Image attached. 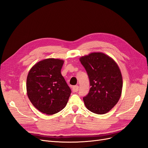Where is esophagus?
Listing matches in <instances>:
<instances>
[{
  "label": "esophagus",
  "instance_id": "obj_1",
  "mask_svg": "<svg viewBox=\"0 0 148 148\" xmlns=\"http://www.w3.org/2000/svg\"><path fill=\"white\" fill-rule=\"evenodd\" d=\"M79 89V86H73L72 87V91L73 92H77Z\"/></svg>",
  "mask_w": 148,
  "mask_h": 148
}]
</instances>
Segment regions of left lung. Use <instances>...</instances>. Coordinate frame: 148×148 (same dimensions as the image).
Listing matches in <instances>:
<instances>
[{
	"instance_id": "left-lung-1",
	"label": "left lung",
	"mask_w": 148,
	"mask_h": 148,
	"mask_svg": "<svg viewBox=\"0 0 148 148\" xmlns=\"http://www.w3.org/2000/svg\"><path fill=\"white\" fill-rule=\"evenodd\" d=\"M88 73L90 89L83 97L86 108L97 114L109 112L122 95V73L117 63L102 52H93L79 59Z\"/></svg>"
}]
</instances>
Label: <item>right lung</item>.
<instances>
[{
	"label": "right lung",
	"instance_id": "right-lung-1",
	"mask_svg": "<svg viewBox=\"0 0 148 148\" xmlns=\"http://www.w3.org/2000/svg\"><path fill=\"white\" fill-rule=\"evenodd\" d=\"M64 61L47 59L36 64L26 79V91L29 99L38 110L52 115L63 109L71 92L61 69Z\"/></svg>",
	"mask_w": 148,
	"mask_h": 148
}]
</instances>
